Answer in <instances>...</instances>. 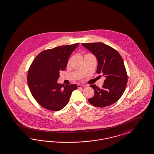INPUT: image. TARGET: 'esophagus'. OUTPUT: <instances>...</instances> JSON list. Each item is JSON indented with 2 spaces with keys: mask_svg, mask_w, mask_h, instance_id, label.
Instances as JSON below:
<instances>
[{
  "mask_svg": "<svg viewBox=\"0 0 154 154\" xmlns=\"http://www.w3.org/2000/svg\"><path fill=\"white\" fill-rule=\"evenodd\" d=\"M85 85H78V88H83V87H85Z\"/></svg>",
  "mask_w": 154,
  "mask_h": 154,
  "instance_id": "1",
  "label": "esophagus"
}]
</instances>
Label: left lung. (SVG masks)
I'll return each mask as SVG.
<instances>
[{"instance_id":"left-lung-1","label":"left lung","mask_w":154,"mask_h":154,"mask_svg":"<svg viewBox=\"0 0 154 154\" xmlns=\"http://www.w3.org/2000/svg\"><path fill=\"white\" fill-rule=\"evenodd\" d=\"M82 45L97 57V72L105 77L102 88L95 85H90L95 95L88 99V102L97 107L116 102L125 90L128 78L122 57L116 50L102 43Z\"/></svg>"}]
</instances>
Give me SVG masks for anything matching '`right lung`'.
Returning <instances> with one entry per match:
<instances>
[{"instance_id": "obj_1", "label": "right lung", "mask_w": 154, "mask_h": 154, "mask_svg": "<svg viewBox=\"0 0 154 154\" xmlns=\"http://www.w3.org/2000/svg\"><path fill=\"white\" fill-rule=\"evenodd\" d=\"M79 43L59 46L41 52L29 67L27 83L32 95L43 108L57 111L69 103L76 85L57 83L59 72L64 70L69 57Z\"/></svg>"}]
</instances>
